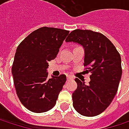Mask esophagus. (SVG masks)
Returning <instances> with one entry per match:
<instances>
[{
    "label": "esophagus",
    "instance_id": "obj_1",
    "mask_svg": "<svg viewBox=\"0 0 129 129\" xmlns=\"http://www.w3.org/2000/svg\"><path fill=\"white\" fill-rule=\"evenodd\" d=\"M73 79V78L72 76H67V81H72Z\"/></svg>",
    "mask_w": 129,
    "mask_h": 129
}]
</instances>
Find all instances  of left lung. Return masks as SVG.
<instances>
[{
    "label": "left lung",
    "mask_w": 129,
    "mask_h": 129,
    "mask_svg": "<svg viewBox=\"0 0 129 129\" xmlns=\"http://www.w3.org/2000/svg\"><path fill=\"white\" fill-rule=\"evenodd\" d=\"M66 42L84 48V65L91 73L88 85L75 78L78 87L72 93L73 107L83 116H97L110 105L117 92L122 76L121 57L105 36L90 30H75Z\"/></svg>",
    "instance_id": "1"
}]
</instances>
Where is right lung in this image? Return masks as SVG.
Listing matches in <instances>:
<instances>
[{
  "label": "right lung",
  "mask_w": 129,
  "mask_h": 129,
  "mask_svg": "<svg viewBox=\"0 0 129 129\" xmlns=\"http://www.w3.org/2000/svg\"><path fill=\"white\" fill-rule=\"evenodd\" d=\"M69 33L42 27L28 35L16 49L12 67L15 88L21 104L32 112H46L56 104L66 76L48 78L47 69Z\"/></svg>",
  "instance_id": "add662e5"
}]
</instances>
